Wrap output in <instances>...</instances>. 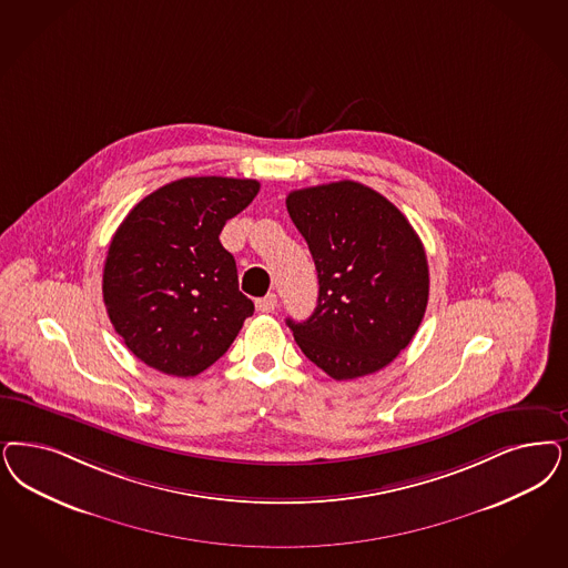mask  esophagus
<instances>
[{
    "instance_id": "esophagus-1",
    "label": "esophagus",
    "mask_w": 568,
    "mask_h": 568,
    "mask_svg": "<svg viewBox=\"0 0 568 568\" xmlns=\"http://www.w3.org/2000/svg\"><path fill=\"white\" fill-rule=\"evenodd\" d=\"M255 308H257L260 313H273L274 308H276V295L268 294L264 295V297H260V300L255 302Z\"/></svg>"
}]
</instances>
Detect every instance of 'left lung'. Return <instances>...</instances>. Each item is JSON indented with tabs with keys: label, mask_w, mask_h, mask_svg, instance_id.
<instances>
[{
	"label": "left lung",
	"mask_w": 568,
	"mask_h": 568,
	"mask_svg": "<svg viewBox=\"0 0 568 568\" xmlns=\"http://www.w3.org/2000/svg\"><path fill=\"white\" fill-rule=\"evenodd\" d=\"M285 203L318 273L311 318H287L297 346L337 382L384 369L428 306L419 236L386 196L354 180L292 191Z\"/></svg>",
	"instance_id": "8db88e82"
}]
</instances>
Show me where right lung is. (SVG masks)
Segmentation results:
<instances>
[{"label":"right lung","instance_id":"obj_1","mask_svg":"<svg viewBox=\"0 0 568 568\" xmlns=\"http://www.w3.org/2000/svg\"><path fill=\"white\" fill-rule=\"evenodd\" d=\"M257 191L247 178H180L119 224L102 295L115 332L144 365L176 377L205 372L254 314L220 233Z\"/></svg>","mask_w":568,"mask_h":568}]
</instances>
